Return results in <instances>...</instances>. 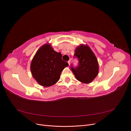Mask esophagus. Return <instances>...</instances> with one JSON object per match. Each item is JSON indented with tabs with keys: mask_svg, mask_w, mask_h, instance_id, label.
Listing matches in <instances>:
<instances>
[{
	"mask_svg": "<svg viewBox=\"0 0 131 131\" xmlns=\"http://www.w3.org/2000/svg\"><path fill=\"white\" fill-rule=\"evenodd\" d=\"M68 64H69V65L70 66V61H69L68 62Z\"/></svg>",
	"mask_w": 131,
	"mask_h": 131,
	"instance_id": "esophagus-1",
	"label": "esophagus"
}]
</instances>
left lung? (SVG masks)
I'll return each instance as SVG.
<instances>
[{"mask_svg":"<svg viewBox=\"0 0 131 131\" xmlns=\"http://www.w3.org/2000/svg\"><path fill=\"white\" fill-rule=\"evenodd\" d=\"M74 57L79 59L77 68L72 66V70L77 80L85 84H90L98 74L99 66L97 59L88 45L81 44L75 50Z\"/></svg>","mask_w":131,"mask_h":131,"instance_id":"8db88e82","label":"left lung"}]
</instances>
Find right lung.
Here are the masks:
<instances>
[{"label":"right lung","mask_w":131,"mask_h":131,"mask_svg":"<svg viewBox=\"0 0 131 131\" xmlns=\"http://www.w3.org/2000/svg\"><path fill=\"white\" fill-rule=\"evenodd\" d=\"M62 56L50 43H45L38 49L31 61L30 71L39 85L49 87L59 80L62 70L69 66L62 60Z\"/></svg>","instance_id":"add662e5"}]
</instances>
